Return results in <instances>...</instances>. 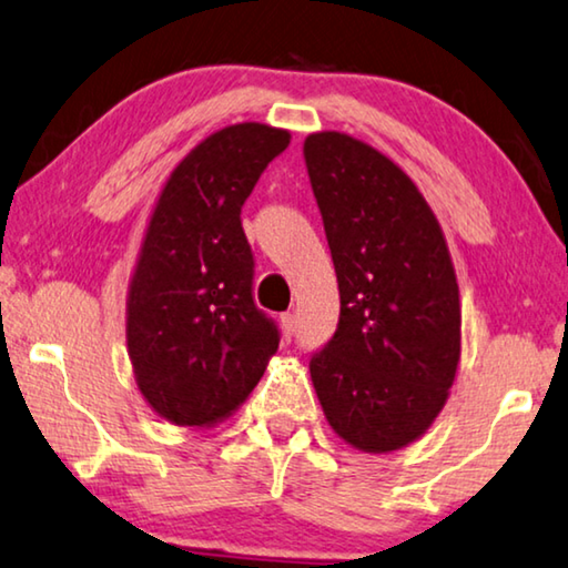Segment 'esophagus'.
<instances>
[{"instance_id": "1", "label": "esophagus", "mask_w": 568, "mask_h": 568, "mask_svg": "<svg viewBox=\"0 0 568 568\" xmlns=\"http://www.w3.org/2000/svg\"><path fill=\"white\" fill-rule=\"evenodd\" d=\"M281 328H283V341L287 344V341H291L293 333H295V316H293V313H283Z\"/></svg>"}]
</instances>
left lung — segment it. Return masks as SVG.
Returning <instances> with one entry per match:
<instances>
[{"instance_id":"obj_1","label":"left lung","mask_w":568,"mask_h":568,"mask_svg":"<svg viewBox=\"0 0 568 568\" xmlns=\"http://www.w3.org/2000/svg\"><path fill=\"white\" fill-rule=\"evenodd\" d=\"M305 169L336 267V333L311 356L331 427L364 453L417 439L460 362V293L435 214L412 179L346 133H313Z\"/></svg>"}]
</instances>
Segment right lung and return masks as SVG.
<instances>
[{
    "label": "right lung",
    "mask_w": 568,
    "mask_h": 568,
    "mask_svg": "<svg viewBox=\"0 0 568 568\" xmlns=\"http://www.w3.org/2000/svg\"><path fill=\"white\" fill-rule=\"evenodd\" d=\"M291 133L237 123L204 139L161 192L129 293L139 389L174 425L204 427L255 389L281 344L252 295L242 204Z\"/></svg>",
    "instance_id": "add662e5"
}]
</instances>
